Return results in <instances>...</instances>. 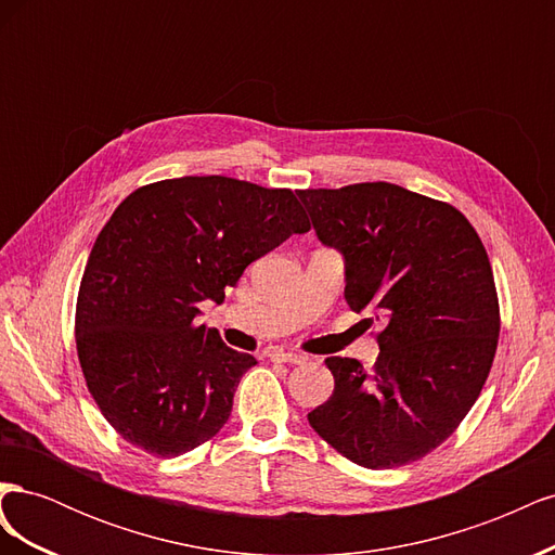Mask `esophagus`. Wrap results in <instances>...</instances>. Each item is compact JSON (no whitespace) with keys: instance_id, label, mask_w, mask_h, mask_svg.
Masks as SVG:
<instances>
[{"instance_id":"1","label":"esophagus","mask_w":555,"mask_h":555,"mask_svg":"<svg viewBox=\"0 0 555 555\" xmlns=\"http://www.w3.org/2000/svg\"><path fill=\"white\" fill-rule=\"evenodd\" d=\"M271 359L280 361V363H306L308 361V357L294 354V351H273Z\"/></svg>"}]
</instances>
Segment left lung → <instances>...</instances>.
<instances>
[{"label":"left lung","mask_w":555,"mask_h":555,"mask_svg":"<svg viewBox=\"0 0 555 555\" xmlns=\"http://www.w3.org/2000/svg\"><path fill=\"white\" fill-rule=\"evenodd\" d=\"M298 198L319 241L343 251L347 306L384 324L373 371L326 359L335 389L308 422L363 467L424 459L459 428L493 365L500 306L483 243L461 210L391 182Z\"/></svg>","instance_id":"obj_1"}]
</instances>
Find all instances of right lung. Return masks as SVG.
Returning a JSON list of instances; mask_svg holds the SVG:
<instances>
[{
	"label": "right lung",
	"instance_id": "obj_1",
	"mask_svg": "<svg viewBox=\"0 0 555 555\" xmlns=\"http://www.w3.org/2000/svg\"><path fill=\"white\" fill-rule=\"evenodd\" d=\"M310 231L292 190L224 176L143 184L99 233L76 304L88 391L120 438L173 459L227 424L255 357L194 324L245 268Z\"/></svg>",
	"mask_w": 555,
	"mask_h": 555
}]
</instances>
